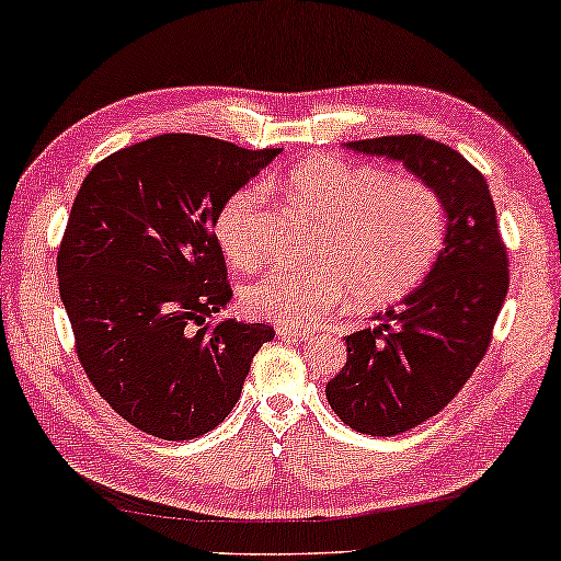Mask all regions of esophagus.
<instances>
[{
    "label": "esophagus",
    "mask_w": 561,
    "mask_h": 561,
    "mask_svg": "<svg viewBox=\"0 0 561 561\" xmlns=\"http://www.w3.org/2000/svg\"><path fill=\"white\" fill-rule=\"evenodd\" d=\"M278 337H291V341H309L312 333H307V330H299V328H288V324H280Z\"/></svg>",
    "instance_id": "obj_1"
}]
</instances>
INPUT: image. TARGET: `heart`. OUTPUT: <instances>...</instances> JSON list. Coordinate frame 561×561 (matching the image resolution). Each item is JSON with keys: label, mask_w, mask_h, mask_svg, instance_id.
Segmentation results:
<instances>
[{"label": "heart", "mask_w": 561, "mask_h": 561, "mask_svg": "<svg viewBox=\"0 0 561 561\" xmlns=\"http://www.w3.org/2000/svg\"><path fill=\"white\" fill-rule=\"evenodd\" d=\"M273 186L322 226L312 265L273 267L244 288L247 314L260 320L314 328L351 296L358 307L396 301L424 280L445 241V205L421 179L309 158ZM262 205L260 186H244L220 207L216 239L231 265L260 260Z\"/></svg>", "instance_id": "heart-1"}]
</instances>
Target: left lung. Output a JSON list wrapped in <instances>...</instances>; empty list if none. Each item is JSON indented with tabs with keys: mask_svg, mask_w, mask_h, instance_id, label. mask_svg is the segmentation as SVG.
<instances>
[{
	"mask_svg": "<svg viewBox=\"0 0 561 561\" xmlns=\"http://www.w3.org/2000/svg\"><path fill=\"white\" fill-rule=\"evenodd\" d=\"M345 148L403 163L445 205V241L424 283L375 328L343 337L348 358L324 387L343 424L392 437L439 413L486 354L510 288L507 252L486 179L458 150L421 135Z\"/></svg>",
	"mask_w": 561,
	"mask_h": 561,
	"instance_id": "left-lung-1",
	"label": "left lung"
}]
</instances>
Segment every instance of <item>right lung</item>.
<instances>
[{
	"instance_id": "right-lung-1",
	"label": "right lung",
	"mask_w": 561,
	"mask_h": 561,
	"mask_svg": "<svg viewBox=\"0 0 561 561\" xmlns=\"http://www.w3.org/2000/svg\"><path fill=\"white\" fill-rule=\"evenodd\" d=\"M280 150L158 135L82 182L57 254L82 369L101 398L161 439H195L237 405L270 324L207 317L231 301L216 218Z\"/></svg>"
}]
</instances>
